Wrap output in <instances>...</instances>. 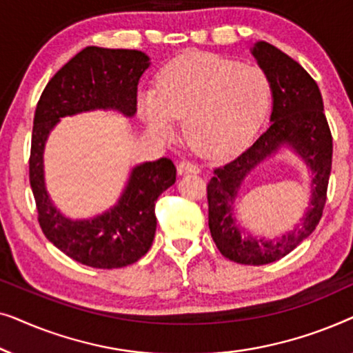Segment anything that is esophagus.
I'll use <instances>...</instances> for the list:
<instances>
[{
    "label": "esophagus",
    "instance_id": "34e87169",
    "mask_svg": "<svg viewBox=\"0 0 353 353\" xmlns=\"http://www.w3.org/2000/svg\"><path fill=\"white\" fill-rule=\"evenodd\" d=\"M176 168H178V173H180V175H186V173H199V167L190 161H181L180 163H178Z\"/></svg>",
    "mask_w": 353,
    "mask_h": 353
}]
</instances>
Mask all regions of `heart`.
Here are the masks:
<instances>
[{"mask_svg":"<svg viewBox=\"0 0 353 353\" xmlns=\"http://www.w3.org/2000/svg\"><path fill=\"white\" fill-rule=\"evenodd\" d=\"M272 85L262 69L204 52H190L163 67L157 96L143 94L139 112L154 133L170 134L173 120L196 152L230 156L244 146L262 123Z\"/></svg>","mask_w":353,"mask_h":353,"instance_id":"heart-1","label":"heart"}]
</instances>
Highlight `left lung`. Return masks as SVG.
<instances>
[{
	"label": "left lung",
	"mask_w": 353,
	"mask_h": 353,
	"mask_svg": "<svg viewBox=\"0 0 353 353\" xmlns=\"http://www.w3.org/2000/svg\"><path fill=\"white\" fill-rule=\"evenodd\" d=\"M252 54L272 85V123L241 156L215 168L207 185V201L210 234L221 255L236 263L267 265L292 252L320 223L331 173L332 137L320 88L307 70L267 41L255 43ZM281 145L291 147L311 168L312 199L301 225L283 239L255 240L235 225L234 197L250 170Z\"/></svg>",
	"instance_id": "obj_1"
}]
</instances>
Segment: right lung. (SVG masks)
<instances>
[{
	"instance_id": "add662e5",
	"label": "right lung",
	"mask_w": 353,
	"mask_h": 353,
	"mask_svg": "<svg viewBox=\"0 0 353 353\" xmlns=\"http://www.w3.org/2000/svg\"><path fill=\"white\" fill-rule=\"evenodd\" d=\"M149 57L137 50L88 46L48 81L33 119L28 176L38 223L57 249L93 268H122L138 262L156 234L157 197L176 180L170 159L139 163L112 209L94 219L70 220L56 209L45 188L43 151L61 117L96 109H115L127 117L137 112L138 81Z\"/></svg>"
}]
</instances>
